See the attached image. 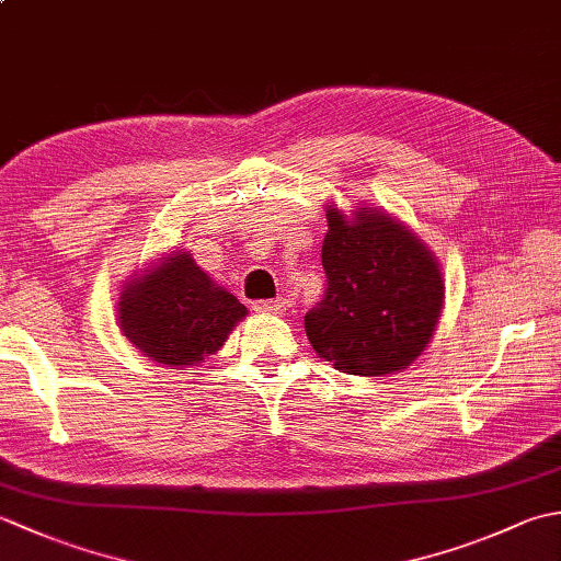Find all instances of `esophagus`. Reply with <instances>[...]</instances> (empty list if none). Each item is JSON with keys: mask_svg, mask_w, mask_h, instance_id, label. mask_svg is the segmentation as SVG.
Masks as SVG:
<instances>
[{"mask_svg": "<svg viewBox=\"0 0 561 561\" xmlns=\"http://www.w3.org/2000/svg\"><path fill=\"white\" fill-rule=\"evenodd\" d=\"M0 282H2V274H0ZM289 308L287 299H274V301H257L255 304V311L257 313H284Z\"/></svg>", "mask_w": 561, "mask_h": 561, "instance_id": "34e87169", "label": "esophagus"}]
</instances>
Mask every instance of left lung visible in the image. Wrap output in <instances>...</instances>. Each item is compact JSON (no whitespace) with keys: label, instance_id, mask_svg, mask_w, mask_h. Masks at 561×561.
I'll use <instances>...</instances> for the list:
<instances>
[{"label":"left lung","instance_id":"8db88e82","mask_svg":"<svg viewBox=\"0 0 561 561\" xmlns=\"http://www.w3.org/2000/svg\"><path fill=\"white\" fill-rule=\"evenodd\" d=\"M325 296L304 325L318 356L352 376L408 368L432 340L444 308L438 262L408 226L359 207L347 219L328 207Z\"/></svg>","mask_w":561,"mask_h":561}]
</instances>
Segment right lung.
I'll use <instances>...</instances> for the list:
<instances>
[{"label":"right lung","mask_w":561,"mask_h":561,"mask_svg":"<svg viewBox=\"0 0 561 561\" xmlns=\"http://www.w3.org/2000/svg\"><path fill=\"white\" fill-rule=\"evenodd\" d=\"M248 308L211 282L183 250L125 282L117 301L123 335L163 366H197L219 352Z\"/></svg>","instance_id":"obj_1"}]
</instances>
